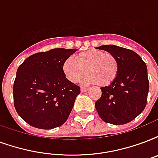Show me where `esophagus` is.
Returning <instances> with one entry per match:
<instances>
[{"label": "esophagus", "instance_id": "1", "mask_svg": "<svg viewBox=\"0 0 158 158\" xmlns=\"http://www.w3.org/2000/svg\"><path fill=\"white\" fill-rule=\"evenodd\" d=\"M88 90H89V89H88V88H84V87H82V88H81V92H82V93L87 92Z\"/></svg>", "mask_w": 158, "mask_h": 158}]
</instances>
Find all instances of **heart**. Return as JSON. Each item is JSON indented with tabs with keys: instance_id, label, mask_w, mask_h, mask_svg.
Returning <instances> with one entry per match:
<instances>
[{
	"instance_id": "heart-1",
	"label": "heart",
	"mask_w": 158,
	"mask_h": 158,
	"mask_svg": "<svg viewBox=\"0 0 158 158\" xmlns=\"http://www.w3.org/2000/svg\"><path fill=\"white\" fill-rule=\"evenodd\" d=\"M62 69L68 80L76 83L86 72L84 84H95L99 86L111 84L118 73L117 59L110 53L102 50H89L78 54L75 60L68 58L64 61Z\"/></svg>"
}]
</instances>
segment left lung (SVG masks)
Masks as SVG:
<instances>
[{"instance_id":"obj_1","label":"left lung","mask_w":158,"mask_h":158,"mask_svg":"<svg viewBox=\"0 0 158 158\" xmlns=\"http://www.w3.org/2000/svg\"><path fill=\"white\" fill-rule=\"evenodd\" d=\"M117 59L118 73L110 85L100 88L95 108L105 123L122 125L137 118L146 107L149 81L145 62L134 51L114 44L98 47Z\"/></svg>"}]
</instances>
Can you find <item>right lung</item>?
<instances>
[{
  "label": "right lung",
  "instance_id": "add662e5",
  "mask_svg": "<svg viewBox=\"0 0 158 158\" xmlns=\"http://www.w3.org/2000/svg\"><path fill=\"white\" fill-rule=\"evenodd\" d=\"M76 49H52L29 56L17 69L14 106L28 124L52 129L68 119L80 88L66 79L62 65Z\"/></svg>",
  "mask_w": 158,
  "mask_h": 158
}]
</instances>
